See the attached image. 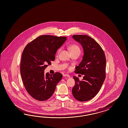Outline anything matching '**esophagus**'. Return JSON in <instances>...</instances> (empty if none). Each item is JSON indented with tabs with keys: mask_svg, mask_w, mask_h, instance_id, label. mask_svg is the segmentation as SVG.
<instances>
[{
	"mask_svg": "<svg viewBox=\"0 0 128 128\" xmlns=\"http://www.w3.org/2000/svg\"><path fill=\"white\" fill-rule=\"evenodd\" d=\"M64 76H65V77H68V78H70V76L69 74H64L63 75Z\"/></svg>",
	"mask_w": 128,
	"mask_h": 128,
	"instance_id": "obj_1",
	"label": "esophagus"
}]
</instances>
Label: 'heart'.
I'll list each match as a JSON object with an SVG mask.
<instances>
[{
    "instance_id": "obj_1",
    "label": "heart",
    "mask_w": 128,
    "mask_h": 128,
    "mask_svg": "<svg viewBox=\"0 0 128 128\" xmlns=\"http://www.w3.org/2000/svg\"><path fill=\"white\" fill-rule=\"evenodd\" d=\"M69 49L70 50L72 54H80L81 53V49L80 48V47L79 46H78L76 44H72L71 45H70L69 46ZM62 50V48H60L58 49V52H57V54H58L60 52H61V50Z\"/></svg>"
}]
</instances>
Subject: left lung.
I'll return each instance as SVG.
<instances>
[{"label": "left lung", "mask_w": 128, "mask_h": 128, "mask_svg": "<svg viewBox=\"0 0 128 128\" xmlns=\"http://www.w3.org/2000/svg\"><path fill=\"white\" fill-rule=\"evenodd\" d=\"M73 38L80 43L84 55L81 62L76 67V73L84 74L82 81L74 76L75 85L72 92L80 101L90 100L98 92L106 78V59L100 45L88 36L74 35Z\"/></svg>", "instance_id": "8db88e82"}]
</instances>
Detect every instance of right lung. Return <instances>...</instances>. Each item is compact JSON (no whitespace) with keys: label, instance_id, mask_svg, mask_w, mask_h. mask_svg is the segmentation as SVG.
<instances>
[{"label":"right lung","instance_id":"1","mask_svg":"<svg viewBox=\"0 0 128 128\" xmlns=\"http://www.w3.org/2000/svg\"><path fill=\"white\" fill-rule=\"evenodd\" d=\"M66 39V37L42 35L25 47L20 62V74L25 89L35 100L49 99L62 79L60 73L44 74V70L54 60L57 50Z\"/></svg>","mask_w":128,"mask_h":128}]
</instances>
